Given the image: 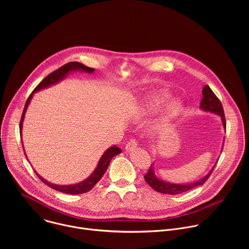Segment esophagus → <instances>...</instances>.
Returning <instances> with one entry per match:
<instances>
[{
	"label": "esophagus",
	"mask_w": 249,
	"mask_h": 249,
	"mask_svg": "<svg viewBox=\"0 0 249 249\" xmlns=\"http://www.w3.org/2000/svg\"><path fill=\"white\" fill-rule=\"evenodd\" d=\"M137 141L136 140H130L128 143L126 144V146H125V150L126 151H128V152H131L132 150H134L136 147H137Z\"/></svg>",
	"instance_id": "esophagus-1"
}]
</instances>
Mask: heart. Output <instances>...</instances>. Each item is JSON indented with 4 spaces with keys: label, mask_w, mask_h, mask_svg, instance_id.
I'll return each mask as SVG.
<instances>
[{
    "label": "heart",
    "mask_w": 249,
    "mask_h": 249,
    "mask_svg": "<svg viewBox=\"0 0 249 249\" xmlns=\"http://www.w3.org/2000/svg\"><path fill=\"white\" fill-rule=\"evenodd\" d=\"M168 98H169V94L166 92H161V93L157 94L156 96H154L153 98L148 100V102L146 104H144L143 108H142V110H141L140 115H144L145 113H149V112L159 109L160 106H162L167 101ZM180 111H181V104L179 101L173 100V101L169 102L164 108L163 121L166 122V121H170V120L174 119L175 117L179 115Z\"/></svg>",
    "instance_id": "heart-1"
}]
</instances>
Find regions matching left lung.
Masks as SVG:
<instances>
[{
	"mask_svg": "<svg viewBox=\"0 0 249 249\" xmlns=\"http://www.w3.org/2000/svg\"><path fill=\"white\" fill-rule=\"evenodd\" d=\"M202 93H203V98L201 100L200 108L203 109L204 111H209V112L215 113V114L221 116L223 125L226 128L227 123H226V118H225V112H224L223 105H222L220 99L217 97V95L214 92H213V90L210 89V87L208 85L204 87ZM213 169H214V167H213ZM213 169H211V171L205 177H203L201 180H198V181H196L194 183H190V184H174V183H169V182H165V181L159 179L158 177L155 175L153 164H151V167L149 168L148 172L145 174L144 177H145L146 182L154 190H156L160 193H163V194L176 195V194H180V193L189 191V190H191L195 187H198L200 185H203L208 180L210 175L212 174Z\"/></svg>",
	"mask_w": 249,
	"mask_h": 249,
	"instance_id": "8db88e82",
	"label": "left lung"
}]
</instances>
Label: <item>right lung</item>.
Wrapping results in <instances>:
<instances>
[{
    "label": "right lung",
    "mask_w": 249,
    "mask_h": 249,
    "mask_svg": "<svg viewBox=\"0 0 249 249\" xmlns=\"http://www.w3.org/2000/svg\"><path fill=\"white\" fill-rule=\"evenodd\" d=\"M77 70L84 71V72H87V73H93V71H94V69L87 67V66L83 65L82 63H79V62H70V63L65 64L64 66H62L58 70L54 71L53 73L49 74L45 79H43L38 84V86L36 88L33 89L31 94L28 96V98L26 100V103H25V106H24V108H23V112H22V115H21L20 123H19V131H20V133H21V128H22V122H23L24 114H25V111L27 109V106H28V104H29V102H30V100L32 98L33 92H36V91H38V90H40L42 89L48 88L49 86L58 83L60 80L64 79L67 74H69L70 72H72V71H77ZM120 153H121V150L118 147H116V146L110 147L108 150H106L104 152V154L102 155V157L100 158L96 168L91 173V175L89 176V178H87L83 182H80V183L74 184V185H56V184H52V183L46 181L45 179H43V177H41L36 171H35V173H36V175L39 177V179L43 183H45L46 185H48L49 187H51L54 190H57V191L63 192V193H67V194H72V195L83 194V193L89 192L90 189L93 188V186L101 179V177L105 173L106 169H107V167H108L112 158L115 157L116 155L120 154Z\"/></svg>",
    "instance_id": "right-lung-1"
}]
</instances>
